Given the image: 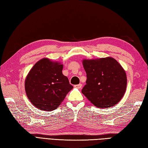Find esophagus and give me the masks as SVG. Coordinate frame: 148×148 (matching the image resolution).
<instances>
[{
	"instance_id": "esophagus-1",
	"label": "esophagus",
	"mask_w": 148,
	"mask_h": 148,
	"mask_svg": "<svg viewBox=\"0 0 148 148\" xmlns=\"http://www.w3.org/2000/svg\"><path fill=\"white\" fill-rule=\"evenodd\" d=\"M74 87L77 88H78V89H81V88H82V84H76V85H75V86H74Z\"/></svg>"
}]
</instances>
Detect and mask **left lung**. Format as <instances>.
Returning a JSON list of instances; mask_svg holds the SVG:
<instances>
[{"instance_id":"obj_1","label":"left lung","mask_w":148,"mask_h":148,"mask_svg":"<svg viewBox=\"0 0 148 148\" xmlns=\"http://www.w3.org/2000/svg\"><path fill=\"white\" fill-rule=\"evenodd\" d=\"M87 79L81 92L99 108H108L120 101L126 92V72L112 57L83 59Z\"/></svg>"}]
</instances>
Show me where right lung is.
Returning a JSON list of instances; mask_svg holds the SVG:
<instances>
[{"label":"right lung","instance_id":"right-lung-1","mask_svg":"<svg viewBox=\"0 0 148 148\" xmlns=\"http://www.w3.org/2000/svg\"><path fill=\"white\" fill-rule=\"evenodd\" d=\"M64 65L48 58L40 59L30 69L25 81L28 99L39 110L51 111L61 104L73 88L62 74Z\"/></svg>","mask_w":148,"mask_h":148}]
</instances>
